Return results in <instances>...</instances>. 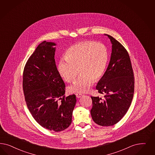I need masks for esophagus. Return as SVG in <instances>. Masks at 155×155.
<instances>
[{
    "mask_svg": "<svg viewBox=\"0 0 155 155\" xmlns=\"http://www.w3.org/2000/svg\"><path fill=\"white\" fill-rule=\"evenodd\" d=\"M82 96H83V95H82V94H81V93H77V94H76V97H77V98H80V97H81Z\"/></svg>",
    "mask_w": 155,
    "mask_h": 155,
    "instance_id": "1",
    "label": "esophagus"
}]
</instances>
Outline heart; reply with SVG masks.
<instances>
[{"label": "heart", "instance_id": "heart-1", "mask_svg": "<svg viewBox=\"0 0 155 155\" xmlns=\"http://www.w3.org/2000/svg\"><path fill=\"white\" fill-rule=\"evenodd\" d=\"M61 59L58 70L68 82L73 81L78 74L80 77L68 88L70 93H86L94 81L100 80L104 74L109 60L107 48L101 43L82 42L70 47Z\"/></svg>", "mask_w": 155, "mask_h": 155}]
</instances>
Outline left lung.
<instances>
[{"label":"left lung","instance_id":"left-lung-1","mask_svg":"<svg viewBox=\"0 0 155 155\" xmlns=\"http://www.w3.org/2000/svg\"><path fill=\"white\" fill-rule=\"evenodd\" d=\"M112 43V53L107 70L98 81L96 89L104 99L91 97L93 120L101 126H112L127 112L133 99L134 72L127 50L112 36L104 34Z\"/></svg>","mask_w":155,"mask_h":155}]
</instances>
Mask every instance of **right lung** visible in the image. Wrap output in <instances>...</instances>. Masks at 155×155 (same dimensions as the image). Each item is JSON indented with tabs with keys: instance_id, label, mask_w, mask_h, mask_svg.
Wrapping results in <instances>:
<instances>
[{
	"instance_id": "1",
	"label": "right lung",
	"mask_w": 155,
	"mask_h": 155,
	"mask_svg": "<svg viewBox=\"0 0 155 155\" xmlns=\"http://www.w3.org/2000/svg\"><path fill=\"white\" fill-rule=\"evenodd\" d=\"M56 43L43 41L28 59L23 76V89L28 110L44 128L59 132L72 121L76 97H64L65 85L54 59Z\"/></svg>"
}]
</instances>
